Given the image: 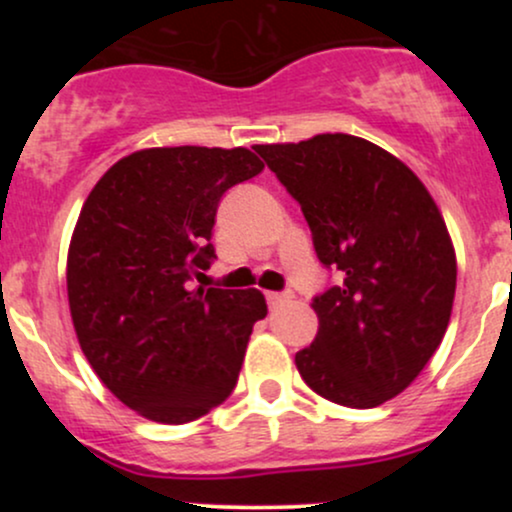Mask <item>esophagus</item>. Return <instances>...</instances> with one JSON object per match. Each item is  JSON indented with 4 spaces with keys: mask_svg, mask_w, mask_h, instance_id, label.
Wrapping results in <instances>:
<instances>
[{
    "mask_svg": "<svg viewBox=\"0 0 512 512\" xmlns=\"http://www.w3.org/2000/svg\"><path fill=\"white\" fill-rule=\"evenodd\" d=\"M293 298V293L291 291H281V293H267V303H269V308H276V305H281V303H286V301H291Z\"/></svg>",
    "mask_w": 512,
    "mask_h": 512,
    "instance_id": "34e87169",
    "label": "esophagus"
}]
</instances>
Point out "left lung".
<instances>
[{
  "instance_id": "1",
  "label": "left lung",
  "mask_w": 512,
  "mask_h": 512,
  "mask_svg": "<svg viewBox=\"0 0 512 512\" xmlns=\"http://www.w3.org/2000/svg\"><path fill=\"white\" fill-rule=\"evenodd\" d=\"M255 151L301 204L317 257L342 281L313 298L315 342L296 354L310 390L370 409L397 397L436 354L457 262L443 216L399 158L351 134Z\"/></svg>"
}]
</instances>
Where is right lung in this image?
<instances>
[{
  "mask_svg": "<svg viewBox=\"0 0 512 512\" xmlns=\"http://www.w3.org/2000/svg\"><path fill=\"white\" fill-rule=\"evenodd\" d=\"M250 149L163 146L115 163L86 197L67 255L81 351L113 395L158 424H187L226 402L257 289H195L214 260L223 192L262 173Z\"/></svg>",
  "mask_w": 512,
  "mask_h": 512,
  "instance_id": "1",
  "label": "right lung"
}]
</instances>
